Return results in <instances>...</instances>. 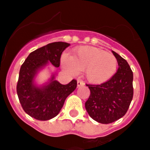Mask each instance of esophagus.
<instances>
[{
    "label": "esophagus",
    "instance_id": "obj_1",
    "mask_svg": "<svg viewBox=\"0 0 150 150\" xmlns=\"http://www.w3.org/2000/svg\"><path fill=\"white\" fill-rule=\"evenodd\" d=\"M84 85H85V83L83 81V80L78 79V80H77V87L83 86H84Z\"/></svg>",
    "mask_w": 150,
    "mask_h": 150
}]
</instances>
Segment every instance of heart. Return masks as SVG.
<instances>
[{
	"instance_id": "heart-1",
	"label": "heart",
	"mask_w": 150,
	"mask_h": 150,
	"mask_svg": "<svg viewBox=\"0 0 150 150\" xmlns=\"http://www.w3.org/2000/svg\"><path fill=\"white\" fill-rule=\"evenodd\" d=\"M64 70L71 74L84 71L88 81L95 84L105 83L112 77L117 69L115 55L93 46L75 49L73 56L64 54L62 57Z\"/></svg>"
}]
</instances>
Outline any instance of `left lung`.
Listing matches in <instances>:
<instances>
[{"mask_svg":"<svg viewBox=\"0 0 150 150\" xmlns=\"http://www.w3.org/2000/svg\"><path fill=\"white\" fill-rule=\"evenodd\" d=\"M119 69L108 81L86 84L90 95L85 103L88 115L102 124H109L125 116L133 98V72L126 60L112 51Z\"/></svg>","mask_w":150,"mask_h":150,"instance_id":"obj_1","label":"left lung"}]
</instances>
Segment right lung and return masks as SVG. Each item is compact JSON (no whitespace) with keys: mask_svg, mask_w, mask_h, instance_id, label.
I'll return each mask as SVG.
<instances>
[{"mask_svg":"<svg viewBox=\"0 0 150 150\" xmlns=\"http://www.w3.org/2000/svg\"><path fill=\"white\" fill-rule=\"evenodd\" d=\"M69 46V43L64 42L49 43L30 52L21 66L16 86L17 95L24 111L35 120L46 121L56 116L67 97L76 88V79L62 85L54 80V76L48 85L42 88L34 85V77L38 69L48 62L59 67L62 52Z\"/></svg>","mask_w":150,"mask_h":150,"instance_id":"add662e5","label":"right lung"}]
</instances>
